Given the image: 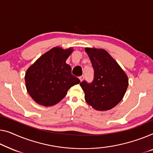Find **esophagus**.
Here are the masks:
<instances>
[{
  "instance_id": "34e87169",
  "label": "esophagus",
  "mask_w": 153,
  "mask_h": 153,
  "mask_svg": "<svg viewBox=\"0 0 153 153\" xmlns=\"http://www.w3.org/2000/svg\"><path fill=\"white\" fill-rule=\"evenodd\" d=\"M84 76H81L80 77H79V80H80L81 82L83 80V79H84Z\"/></svg>"
}]
</instances>
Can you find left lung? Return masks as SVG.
<instances>
[{"label":"left lung","instance_id":"left-lung-1","mask_svg":"<svg viewBox=\"0 0 153 153\" xmlns=\"http://www.w3.org/2000/svg\"><path fill=\"white\" fill-rule=\"evenodd\" d=\"M94 69L91 83L79 84L86 102L97 111L110 110L120 102L128 85V79L117 62L102 49L85 48Z\"/></svg>","mask_w":153,"mask_h":153}]
</instances>
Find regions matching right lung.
Here are the masks:
<instances>
[{
	"label": "right lung",
	"mask_w": 153,
	"mask_h": 153,
	"mask_svg": "<svg viewBox=\"0 0 153 153\" xmlns=\"http://www.w3.org/2000/svg\"><path fill=\"white\" fill-rule=\"evenodd\" d=\"M72 51V48L54 47L27 70L25 79L27 92L36 103L53 106L66 96L71 86L80 82L71 74V67L66 63Z\"/></svg>",
	"instance_id": "obj_1"
}]
</instances>
